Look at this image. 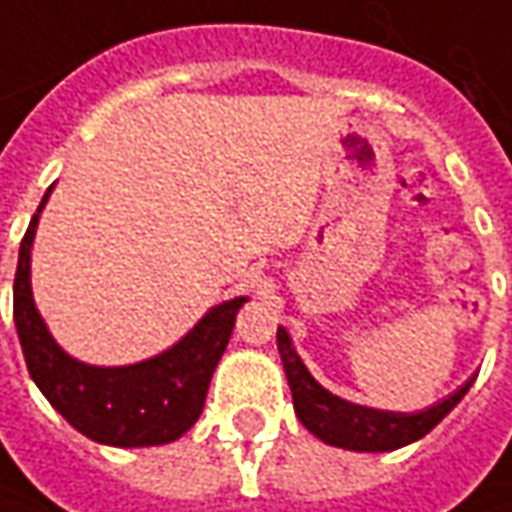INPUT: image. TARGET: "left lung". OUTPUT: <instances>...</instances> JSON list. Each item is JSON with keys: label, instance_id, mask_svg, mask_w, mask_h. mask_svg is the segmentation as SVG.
<instances>
[{"label": "left lung", "instance_id": "8db88e82", "mask_svg": "<svg viewBox=\"0 0 512 512\" xmlns=\"http://www.w3.org/2000/svg\"><path fill=\"white\" fill-rule=\"evenodd\" d=\"M277 346H280L285 377H288V385H291L293 410H296L299 421L324 443L355 449V452H391V449H399L405 443L424 438L466 396L471 382H474L468 380L460 391L446 396L443 402L427 407V410L388 413V410L352 405V402L335 396L327 388H321L310 377V371L302 363V357L296 355L291 338L282 327L277 330Z\"/></svg>", "mask_w": 512, "mask_h": 512}]
</instances>
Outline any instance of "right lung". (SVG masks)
<instances>
[{
  "label": "right lung",
  "instance_id": "add662e5",
  "mask_svg": "<svg viewBox=\"0 0 512 512\" xmlns=\"http://www.w3.org/2000/svg\"><path fill=\"white\" fill-rule=\"evenodd\" d=\"M49 191L21 238L13 280V318L30 377L49 405L91 441L107 446L177 441L205 407L210 377L230 343L235 313L246 296L213 307L177 346L152 360L121 368L85 366L57 346L32 302L30 246Z\"/></svg>",
  "mask_w": 512,
  "mask_h": 512
}]
</instances>
